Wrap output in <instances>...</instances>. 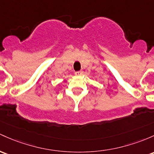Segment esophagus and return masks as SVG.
Wrapping results in <instances>:
<instances>
[{
    "mask_svg": "<svg viewBox=\"0 0 154 154\" xmlns=\"http://www.w3.org/2000/svg\"><path fill=\"white\" fill-rule=\"evenodd\" d=\"M82 73H83V72L82 71H77V72H74V74H76V75H81V74H82Z\"/></svg>",
    "mask_w": 154,
    "mask_h": 154,
    "instance_id": "34e87169",
    "label": "esophagus"
}]
</instances>
